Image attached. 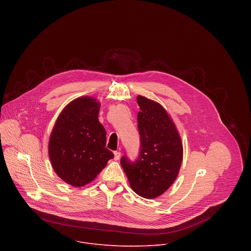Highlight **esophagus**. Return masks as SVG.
Instances as JSON below:
<instances>
[{"instance_id": "esophagus-1", "label": "esophagus", "mask_w": 251, "mask_h": 251, "mask_svg": "<svg viewBox=\"0 0 251 251\" xmlns=\"http://www.w3.org/2000/svg\"><path fill=\"white\" fill-rule=\"evenodd\" d=\"M120 157H121V153L119 151H115L114 152V160L118 161L120 159Z\"/></svg>"}]
</instances>
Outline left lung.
<instances>
[{
    "label": "left lung",
    "instance_id": "obj_1",
    "mask_svg": "<svg viewBox=\"0 0 251 251\" xmlns=\"http://www.w3.org/2000/svg\"><path fill=\"white\" fill-rule=\"evenodd\" d=\"M137 116L140 150L132 162L127 156L120 160L132 190L140 197L155 199L175 182L183 161L181 138L163 107L139 95Z\"/></svg>",
    "mask_w": 251,
    "mask_h": 251
}]
</instances>
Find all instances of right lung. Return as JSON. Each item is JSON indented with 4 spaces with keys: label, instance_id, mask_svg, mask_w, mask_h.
<instances>
[{
    "label": "right lung",
    "instance_id": "obj_1",
    "mask_svg": "<svg viewBox=\"0 0 251 251\" xmlns=\"http://www.w3.org/2000/svg\"><path fill=\"white\" fill-rule=\"evenodd\" d=\"M99 103L91 97L71 101L52 129L49 154L54 172L74 187H82L113 159L105 148L106 132L98 120Z\"/></svg>",
    "mask_w": 251,
    "mask_h": 251
}]
</instances>
